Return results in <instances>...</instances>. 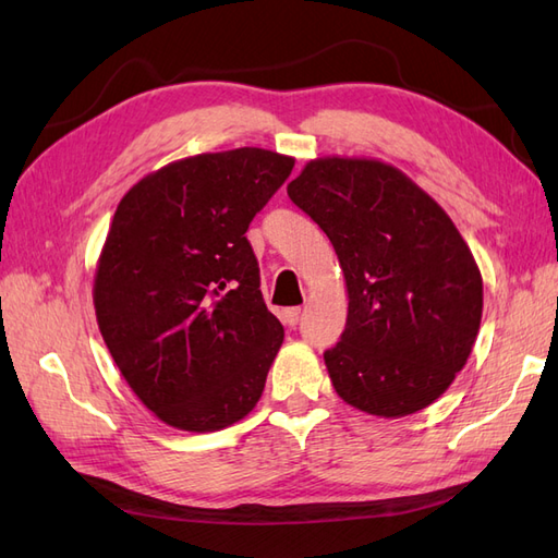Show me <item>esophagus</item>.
I'll use <instances>...</instances> for the list:
<instances>
[{
	"label": "esophagus",
	"instance_id": "34e87169",
	"mask_svg": "<svg viewBox=\"0 0 558 558\" xmlns=\"http://www.w3.org/2000/svg\"><path fill=\"white\" fill-rule=\"evenodd\" d=\"M298 320H300V307H289V310H283V324L286 326H298Z\"/></svg>",
	"mask_w": 558,
	"mask_h": 558
}]
</instances>
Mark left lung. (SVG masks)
I'll return each mask as SVG.
<instances>
[{"label": "left lung", "instance_id": "obj_1", "mask_svg": "<svg viewBox=\"0 0 558 558\" xmlns=\"http://www.w3.org/2000/svg\"><path fill=\"white\" fill-rule=\"evenodd\" d=\"M289 197L328 234L347 281V328L324 353L351 408L408 416L461 373L482 320V275L451 218L393 165L316 158Z\"/></svg>", "mask_w": 558, "mask_h": 558}]
</instances>
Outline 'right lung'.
Returning a JSON list of instances; mask_svg holds the SVG:
<instances>
[{
	"instance_id": "add662e5",
	"label": "right lung",
	"mask_w": 558,
	"mask_h": 558,
	"mask_svg": "<svg viewBox=\"0 0 558 558\" xmlns=\"http://www.w3.org/2000/svg\"><path fill=\"white\" fill-rule=\"evenodd\" d=\"M295 160L234 148L170 162L118 205L93 300L118 369L165 424L214 433L263 396L283 342L246 240Z\"/></svg>"
}]
</instances>
